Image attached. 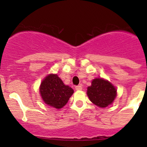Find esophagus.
I'll return each mask as SVG.
<instances>
[{"mask_svg":"<svg viewBox=\"0 0 147 147\" xmlns=\"http://www.w3.org/2000/svg\"><path fill=\"white\" fill-rule=\"evenodd\" d=\"M75 89H76V90H81L82 89V85H78L75 87Z\"/></svg>","mask_w":147,"mask_h":147,"instance_id":"34e87169","label":"esophagus"}]
</instances>
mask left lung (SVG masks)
I'll list each match as a JSON object with an SVG mask.
<instances>
[{"instance_id": "obj_1", "label": "left lung", "mask_w": 147, "mask_h": 147, "mask_svg": "<svg viewBox=\"0 0 147 147\" xmlns=\"http://www.w3.org/2000/svg\"><path fill=\"white\" fill-rule=\"evenodd\" d=\"M117 90L109 82L102 78H96L92 85L87 88V95L90 101L100 107H106L112 103L116 97Z\"/></svg>"}]
</instances>
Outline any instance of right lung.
<instances>
[{
	"label": "right lung",
	"mask_w": 147,
	"mask_h": 147,
	"mask_svg": "<svg viewBox=\"0 0 147 147\" xmlns=\"http://www.w3.org/2000/svg\"><path fill=\"white\" fill-rule=\"evenodd\" d=\"M40 92L45 104L60 109L66 105L74 91L70 87L65 85L57 75L51 74L41 83Z\"/></svg>",
	"instance_id": "obj_1"
}]
</instances>
